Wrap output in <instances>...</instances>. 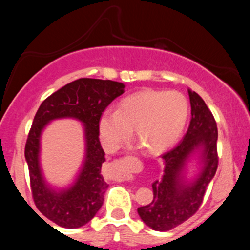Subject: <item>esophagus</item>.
<instances>
[{
	"label": "esophagus",
	"mask_w": 250,
	"mask_h": 250,
	"mask_svg": "<svg viewBox=\"0 0 250 250\" xmlns=\"http://www.w3.org/2000/svg\"><path fill=\"white\" fill-rule=\"evenodd\" d=\"M111 165V168H113V170L116 173V180L119 181H122V180H127L129 176H130V173H129V170H123L121 168V166H120L119 161H114L113 163H110Z\"/></svg>",
	"instance_id": "1"
}]
</instances>
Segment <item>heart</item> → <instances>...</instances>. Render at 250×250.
<instances>
[{
	"mask_svg": "<svg viewBox=\"0 0 250 250\" xmlns=\"http://www.w3.org/2000/svg\"><path fill=\"white\" fill-rule=\"evenodd\" d=\"M189 102L177 90H143L125 97L116 111L105 110L99 123L105 149L114 151L134 136L140 148L155 154L174 145L185 128Z\"/></svg>",
	"mask_w": 250,
	"mask_h": 250,
	"instance_id": "b5f03b06",
	"label": "heart"
}]
</instances>
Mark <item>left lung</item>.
Here are the masks:
<instances>
[{"instance_id": "obj_1", "label": "left lung", "mask_w": 250, "mask_h": 250, "mask_svg": "<svg viewBox=\"0 0 250 250\" xmlns=\"http://www.w3.org/2000/svg\"><path fill=\"white\" fill-rule=\"evenodd\" d=\"M191 119L187 133L176 147L161 155L162 179L153 183L154 199L137 209L143 222L157 231H167L182 225L199 210L206 190L219 166L217 125L213 114L199 94L188 89ZM205 148V168L190 186L182 182L180 171L185 160L195 147Z\"/></svg>"}]
</instances>
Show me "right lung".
I'll return each mask as SVG.
<instances>
[{"label": "right lung", "instance_id": "obj_1", "mask_svg": "<svg viewBox=\"0 0 250 250\" xmlns=\"http://www.w3.org/2000/svg\"><path fill=\"white\" fill-rule=\"evenodd\" d=\"M125 84L110 80L79 79L48 96L40 105L25 142L34 203L47 219L64 228H79L95 216L108 185L101 175L104 151L100 142L99 123L105 108L123 94ZM60 117H75L86 125L87 157L77 183L55 193L45 186L38 166L39 135L46 123Z\"/></svg>", "mask_w": 250, "mask_h": 250}]
</instances>
